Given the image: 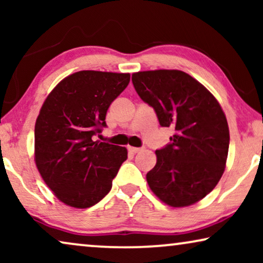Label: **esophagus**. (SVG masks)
Here are the masks:
<instances>
[{
    "label": "esophagus",
    "instance_id": "esophagus-1",
    "mask_svg": "<svg viewBox=\"0 0 263 263\" xmlns=\"http://www.w3.org/2000/svg\"><path fill=\"white\" fill-rule=\"evenodd\" d=\"M128 149H129V152H132L134 154L141 152V151H142V148H140V147H128Z\"/></svg>",
    "mask_w": 263,
    "mask_h": 263
}]
</instances>
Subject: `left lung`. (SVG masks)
Wrapping results in <instances>:
<instances>
[{
  "mask_svg": "<svg viewBox=\"0 0 263 263\" xmlns=\"http://www.w3.org/2000/svg\"><path fill=\"white\" fill-rule=\"evenodd\" d=\"M134 88L156 111L161 127L175 134L157 149V164L146 178L152 192L172 207L203 199L225 170L230 133L213 95L182 70H148L132 75Z\"/></svg>",
  "mask_w": 263,
  "mask_h": 263,
  "instance_id": "1",
  "label": "left lung"
}]
</instances>
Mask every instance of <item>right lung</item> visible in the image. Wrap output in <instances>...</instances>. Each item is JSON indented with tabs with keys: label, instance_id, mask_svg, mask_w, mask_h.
<instances>
[{
	"label": "right lung",
	"instance_id": "1",
	"mask_svg": "<svg viewBox=\"0 0 263 263\" xmlns=\"http://www.w3.org/2000/svg\"><path fill=\"white\" fill-rule=\"evenodd\" d=\"M130 75L81 70L63 79L43 104L34 127V160L57 199L75 208L98 203L112 186L125 147L95 141L111 103Z\"/></svg>",
	"mask_w": 263,
	"mask_h": 263
}]
</instances>
